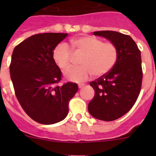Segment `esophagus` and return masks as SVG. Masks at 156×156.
<instances>
[{
    "mask_svg": "<svg viewBox=\"0 0 156 156\" xmlns=\"http://www.w3.org/2000/svg\"><path fill=\"white\" fill-rule=\"evenodd\" d=\"M84 86V84H78V87H79V88L83 87Z\"/></svg>",
    "mask_w": 156,
    "mask_h": 156,
    "instance_id": "obj_1",
    "label": "esophagus"
}]
</instances>
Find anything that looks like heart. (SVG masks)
<instances>
[{
	"label": "heart",
	"mask_w": 156,
	"mask_h": 156,
	"mask_svg": "<svg viewBox=\"0 0 156 156\" xmlns=\"http://www.w3.org/2000/svg\"><path fill=\"white\" fill-rule=\"evenodd\" d=\"M70 46L71 49L64 44L57 45L53 52V59L61 70L66 71L71 66L73 53L82 56L79 62L81 66L65 72L66 78L72 81H86L91 75L95 77L106 75L114 68L119 58V50L113 42H103L95 36L72 38Z\"/></svg>",
	"instance_id": "1"
}]
</instances>
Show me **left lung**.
<instances>
[{"label": "left lung", "mask_w": 156, "mask_h": 156, "mask_svg": "<svg viewBox=\"0 0 156 156\" xmlns=\"http://www.w3.org/2000/svg\"><path fill=\"white\" fill-rule=\"evenodd\" d=\"M94 34L108 39L119 50L114 68L90 82L95 91L88 104L90 114L100 120L111 122L128 112L139 97L143 80L141 53L127 34L114 31H94Z\"/></svg>", "instance_id": "obj_1"}]
</instances>
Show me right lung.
Instances as JSON below:
<instances>
[{
  "label": "right lung",
  "mask_w": 156,
  "mask_h": 156,
  "mask_svg": "<svg viewBox=\"0 0 156 156\" xmlns=\"http://www.w3.org/2000/svg\"><path fill=\"white\" fill-rule=\"evenodd\" d=\"M63 33L34 34L15 47L10 65L16 97L26 114L35 122L51 125L63 120L69 103L78 91V84L59 86L62 72L53 59Z\"/></svg>",
  "instance_id": "obj_1"
}]
</instances>
